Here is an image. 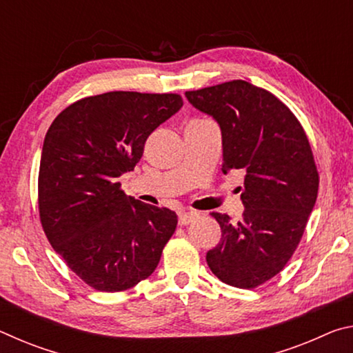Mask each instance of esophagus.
Returning a JSON list of instances; mask_svg holds the SVG:
<instances>
[{
    "label": "esophagus",
    "instance_id": "esophagus-1",
    "mask_svg": "<svg viewBox=\"0 0 353 353\" xmlns=\"http://www.w3.org/2000/svg\"><path fill=\"white\" fill-rule=\"evenodd\" d=\"M196 218H199L198 212H181L179 213V224L187 225L191 223V221H194Z\"/></svg>",
    "mask_w": 353,
    "mask_h": 353
}]
</instances>
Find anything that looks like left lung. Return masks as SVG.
<instances>
[{
	"instance_id": "1",
	"label": "left lung",
	"mask_w": 353,
	"mask_h": 353,
	"mask_svg": "<svg viewBox=\"0 0 353 353\" xmlns=\"http://www.w3.org/2000/svg\"><path fill=\"white\" fill-rule=\"evenodd\" d=\"M218 123L223 172L243 170V218L212 213L221 241L207 265L221 282L255 288L283 270L294 254L318 198L319 177L305 132L282 101L246 81L185 93Z\"/></svg>"
}]
</instances>
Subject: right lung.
I'll return each instance as SVG.
<instances>
[{
	"mask_svg": "<svg viewBox=\"0 0 353 353\" xmlns=\"http://www.w3.org/2000/svg\"><path fill=\"white\" fill-rule=\"evenodd\" d=\"M179 94L109 92L67 107L48 129L39 171L43 230L94 290L124 291L157 268L177 214L119 188L148 137L182 109Z\"/></svg>",
	"mask_w": 353,
	"mask_h": 353,
	"instance_id": "1",
	"label": "right lung"
}]
</instances>
